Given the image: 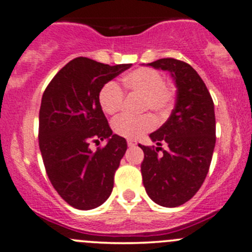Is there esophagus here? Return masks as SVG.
Wrapping results in <instances>:
<instances>
[{
    "mask_svg": "<svg viewBox=\"0 0 252 252\" xmlns=\"http://www.w3.org/2000/svg\"><path fill=\"white\" fill-rule=\"evenodd\" d=\"M137 145V142L135 140H128V146L129 147H135Z\"/></svg>",
    "mask_w": 252,
    "mask_h": 252,
    "instance_id": "1",
    "label": "esophagus"
}]
</instances>
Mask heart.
Returning a JSON list of instances; mask_svg holds the SVG:
<instances>
[{
  "mask_svg": "<svg viewBox=\"0 0 252 252\" xmlns=\"http://www.w3.org/2000/svg\"><path fill=\"white\" fill-rule=\"evenodd\" d=\"M122 81L126 92L142 96V112L151 110L157 116H162L172 106L175 88L165 84V79L160 71L151 68L135 69L126 74ZM98 99L105 113L115 115L121 110L124 94L122 88L115 81H109L101 87ZM153 126L154 120L151 116L131 118L122 115L112 121L113 132L129 140L139 139L143 134L152 130Z\"/></svg>",
  "mask_w": 252,
  "mask_h": 252,
  "instance_id": "heart-1",
  "label": "heart"
}]
</instances>
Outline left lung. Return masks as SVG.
I'll use <instances>...</instances> for the list:
<instances>
[{"label": "left lung", "mask_w": 252, "mask_h": 252, "mask_svg": "<svg viewBox=\"0 0 252 252\" xmlns=\"http://www.w3.org/2000/svg\"><path fill=\"white\" fill-rule=\"evenodd\" d=\"M147 65L170 71L177 96L168 120L149 135L158 146L166 142L167 151L139 145L145 153L141 173L151 200L173 208L188 202L208 173L217 140L214 103L203 80L188 63L161 59Z\"/></svg>", "instance_id": "8db88e82"}]
</instances>
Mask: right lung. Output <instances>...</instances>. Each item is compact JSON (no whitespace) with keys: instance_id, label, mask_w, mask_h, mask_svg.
<instances>
[{"instance_id":"right-lung-1","label":"right lung","mask_w":252,"mask_h":252,"mask_svg":"<svg viewBox=\"0 0 252 252\" xmlns=\"http://www.w3.org/2000/svg\"><path fill=\"white\" fill-rule=\"evenodd\" d=\"M130 67L77 57L54 76L41 98L38 137L44 166L55 190L76 209L96 208L112 192L126 141L112 134L98 95ZM100 139L107 146L93 152L89 142Z\"/></svg>"}]
</instances>
